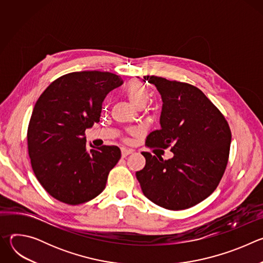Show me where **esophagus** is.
<instances>
[{
  "mask_svg": "<svg viewBox=\"0 0 263 263\" xmlns=\"http://www.w3.org/2000/svg\"><path fill=\"white\" fill-rule=\"evenodd\" d=\"M132 149H128V148H125V147H123L122 148V157L123 158H125V157H127L128 155H130V154H132Z\"/></svg>",
  "mask_w": 263,
  "mask_h": 263,
  "instance_id": "1",
  "label": "esophagus"
}]
</instances>
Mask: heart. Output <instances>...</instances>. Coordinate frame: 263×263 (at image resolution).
Returning <instances> with one entry per match:
<instances>
[{
    "label": "heart",
    "mask_w": 263,
    "mask_h": 263,
    "mask_svg": "<svg viewBox=\"0 0 263 263\" xmlns=\"http://www.w3.org/2000/svg\"><path fill=\"white\" fill-rule=\"evenodd\" d=\"M125 95L128 100L137 108L143 107L149 99V93L146 87L137 81H131L127 84L125 88ZM130 133L133 134L134 131L131 130Z\"/></svg>",
    "instance_id": "b5f03b06"
}]
</instances>
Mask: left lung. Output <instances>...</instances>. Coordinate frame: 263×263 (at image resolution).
Segmentation results:
<instances>
[{
  "mask_svg": "<svg viewBox=\"0 0 263 263\" xmlns=\"http://www.w3.org/2000/svg\"><path fill=\"white\" fill-rule=\"evenodd\" d=\"M154 84L163 106L159 130L149 133L148 147H171L174 157L163 160L148 152L136 173L143 195L170 210L191 208L208 198L227 167L231 130L216 106L198 87L156 76ZM158 157V156H157Z\"/></svg>",
  "mask_w": 263,
  "mask_h": 263,
  "instance_id": "left-lung-1",
  "label": "left lung"
}]
</instances>
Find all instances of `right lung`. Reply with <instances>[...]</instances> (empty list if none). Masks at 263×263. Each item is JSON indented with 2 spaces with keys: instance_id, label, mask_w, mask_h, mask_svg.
<instances>
[{
  "instance_id": "add662e5",
  "label": "right lung",
  "mask_w": 263,
  "mask_h": 263,
  "mask_svg": "<svg viewBox=\"0 0 263 263\" xmlns=\"http://www.w3.org/2000/svg\"><path fill=\"white\" fill-rule=\"evenodd\" d=\"M123 84L109 71H73L53 81L37 100L27 131L32 170L54 199L79 205L99 196L121 158L117 145L88 151L85 130L100 122L105 97Z\"/></svg>"
}]
</instances>
